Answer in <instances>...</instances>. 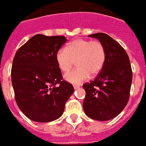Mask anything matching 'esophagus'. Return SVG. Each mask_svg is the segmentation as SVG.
I'll list each match as a JSON object with an SVG mask.
<instances>
[{
	"label": "esophagus",
	"instance_id": "34e87169",
	"mask_svg": "<svg viewBox=\"0 0 146 146\" xmlns=\"http://www.w3.org/2000/svg\"><path fill=\"white\" fill-rule=\"evenodd\" d=\"M73 87H74V89H78V88H79V86H76V85H74V86H73Z\"/></svg>",
	"mask_w": 146,
	"mask_h": 146
}]
</instances>
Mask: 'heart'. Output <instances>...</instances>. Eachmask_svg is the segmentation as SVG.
I'll list each match as a JSON object with an SVG mask.
<instances>
[{
    "instance_id": "heart-1",
    "label": "heart",
    "mask_w": 146,
    "mask_h": 146,
    "mask_svg": "<svg viewBox=\"0 0 146 146\" xmlns=\"http://www.w3.org/2000/svg\"><path fill=\"white\" fill-rule=\"evenodd\" d=\"M106 50L98 40L76 39L56 54L57 65L63 72H68L76 60L77 68L64 74V79L73 84H80L103 69L106 61Z\"/></svg>"
}]
</instances>
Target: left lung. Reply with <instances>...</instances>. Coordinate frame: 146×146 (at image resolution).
<instances>
[{"mask_svg": "<svg viewBox=\"0 0 146 146\" xmlns=\"http://www.w3.org/2000/svg\"><path fill=\"white\" fill-rule=\"evenodd\" d=\"M96 38L106 50V61L97 77L84 84L83 109L89 117L96 121L111 120L121 113L130 96L132 71L128 55L117 41L107 34L98 33Z\"/></svg>", "mask_w": 146, "mask_h": 146, "instance_id": "left-lung-1", "label": "left lung"}]
</instances>
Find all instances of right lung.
<instances>
[{"label": "right lung", "instance_id": "right-lung-1", "mask_svg": "<svg viewBox=\"0 0 146 146\" xmlns=\"http://www.w3.org/2000/svg\"><path fill=\"white\" fill-rule=\"evenodd\" d=\"M65 36L37 34L17 50L11 68V82L17 105L33 121L46 123L62 115L74 92L62 80L56 54Z\"/></svg>", "mask_w": 146, "mask_h": 146}]
</instances>
